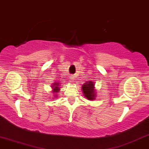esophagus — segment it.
<instances>
[{
  "label": "esophagus",
  "mask_w": 149,
  "mask_h": 149,
  "mask_svg": "<svg viewBox=\"0 0 149 149\" xmlns=\"http://www.w3.org/2000/svg\"><path fill=\"white\" fill-rule=\"evenodd\" d=\"M74 78H75V76H73V75H72V76H71V79L73 80V79H74Z\"/></svg>",
  "instance_id": "esophagus-1"
}]
</instances>
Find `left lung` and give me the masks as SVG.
<instances>
[{"mask_svg":"<svg viewBox=\"0 0 149 149\" xmlns=\"http://www.w3.org/2000/svg\"><path fill=\"white\" fill-rule=\"evenodd\" d=\"M82 89L84 93V95L88 100H93L95 97V93L94 91V83L93 81H89V82L85 83V85H83Z\"/></svg>","mask_w":149,"mask_h":149,"instance_id":"8db88e82","label":"left lung"}]
</instances>
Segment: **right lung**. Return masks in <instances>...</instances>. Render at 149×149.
Segmentation results:
<instances>
[{"mask_svg": "<svg viewBox=\"0 0 149 149\" xmlns=\"http://www.w3.org/2000/svg\"><path fill=\"white\" fill-rule=\"evenodd\" d=\"M58 86H59V83H54L53 86H52V88H53V92H54V93L58 92V91H59V88H58Z\"/></svg>", "mask_w": 149, "mask_h": 149, "instance_id": "1", "label": "right lung"}]
</instances>
